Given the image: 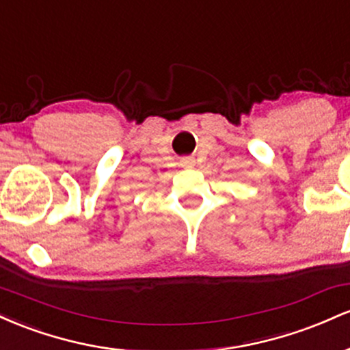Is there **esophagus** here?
I'll return each instance as SVG.
<instances>
[{
	"instance_id": "obj_1",
	"label": "esophagus",
	"mask_w": 350,
	"mask_h": 350,
	"mask_svg": "<svg viewBox=\"0 0 350 350\" xmlns=\"http://www.w3.org/2000/svg\"><path fill=\"white\" fill-rule=\"evenodd\" d=\"M194 164H196L194 158H184L183 161H180V166L183 167H194Z\"/></svg>"
}]
</instances>
